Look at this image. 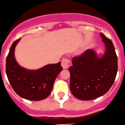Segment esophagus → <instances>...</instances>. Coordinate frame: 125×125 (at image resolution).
Here are the masks:
<instances>
[{
	"instance_id": "esophagus-1",
	"label": "esophagus",
	"mask_w": 125,
	"mask_h": 125,
	"mask_svg": "<svg viewBox=\"0 0 125 125\" xmlns=\"http://www.w3.org/2000/svg\"><path fill=\"white\" fill-rule=\"evenodd\" d=\"M71 66V62L69 59L65 58L62 61V66L63 69H67Z\"/></svg>"
}]
</instances>
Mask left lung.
Listing matches in <instances>:
<instances>
[{"label":"left lung","mask_w":125,"mask_h":125,"mask_svg":"<svg viewBox=\"0 0 125 125\" xmlns=\"http://www.w3.org/2000/svg\"><path fill=\"white\" fill-rule=\"evenodd\" d=\"M106 51L99 57L93 50L73 57L69 68L72 94L82 100H91L104 95L116 77L117 56L111 40L100 33Z\"/></svg>","instance_id":"8db88e82"}]
</instances>
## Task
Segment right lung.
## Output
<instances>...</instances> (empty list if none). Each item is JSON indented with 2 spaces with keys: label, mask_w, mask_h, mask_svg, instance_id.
<instances>
[{
  "label": "right lung",
  "mask_w": 125,
  "mask_h": 125,
  "mask_svg": "<svg viewBox=\"0 0 125 125\" xmlns=\"http://www.w3.org/2000/svg\"><path fill=\"white\" fill-rule=\"evenodd\" d=\"M21 38L13 42L6 60V73L16 93L33 101L45 99L51 93L58 74L62 70L61 62L49 64L37 70H29L17 63L14 50Z\"/></svg>",
  "instance_id": "1"
}]
</instances>
